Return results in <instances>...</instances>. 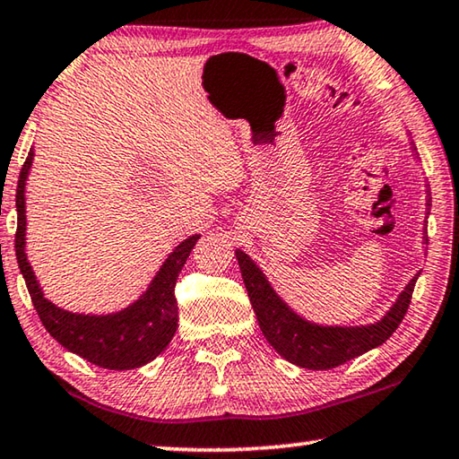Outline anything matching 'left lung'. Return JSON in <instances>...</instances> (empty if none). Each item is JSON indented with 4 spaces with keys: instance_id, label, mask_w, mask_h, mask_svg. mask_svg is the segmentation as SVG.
Returning a JSON list of instances; mask_svg holds the SVG:
<instances>
[{
    "instance_id": "8db88e82",
    "label": "left lung",
    "mask_w": 459,
    "mask_h": 459,
    "mask_svg": "<svg viewBox=\"0 0 459 459\" xmlns=\"http://www.w3.org/2000/svg\"><path fill=\"white\" fill-rule=\"evenodd\" d=\"M413 155H417L415 145ZM429 196L431 194L427 192V216L431 208ZM425 243L427 229H423V245ZM235 255L263 336L285 360L309 370L336 368L391 338L407 314L411 295H413V287L419 279V273L411 279L380 320L360 325H325L306 320L304 316L287 306L257 263L245 251L237 248Z\"/></svg>"
}]
</instances>
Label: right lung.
<instances>
[{
	"label": "right lung",
	"instance_id": "right-lung-1",
	"mask_svg": "<svg viewBox=\"0 0 459 459\" xmlns=\"http://www.w3.org/2000/svg\"><path fill=\"white\" fill-rule=\"evenodd\" d=\"M34 150H30L20 172L15 190V211H18V230H15V259L26 287L32 298L38 316L50 336L79 354L81 359L108 370H131L166 351L178 328V304L174 298L176 279L180 275L186 259L196 245L200 235L184 238L168 259L161 263L158 273L139 298L119 312L111 314H76L58 307L46 299V295L34 275L26 255V182L32 169Z\"/></svg>",
	"mask_w": 459,
	"mask_h": 459
}]
</instances>
